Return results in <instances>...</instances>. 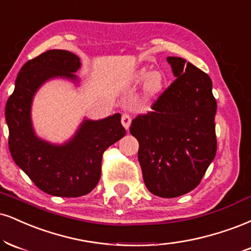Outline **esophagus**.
Returning <instances> with one entry per match:
<instances>
[{"label": "esophagus", "instance_id": "esophagus-1", "mask_svg": "<svg viewBox=\"0 0 251 251\" xmlns=\"http://www.w3.org/2000/svg\"><path fill=\"white\" fill-rule=\"evenodd\" d=\"M131 122H132V119H131V117H129V114L124 113L122 116V124H123L124 127H125L126 129H128L129 125H131Z\"/></svg>", "mask_w": 251, "mask_h": 251}]
</instances>
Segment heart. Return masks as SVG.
Masks as SVG:
<instances>
[{
	"mask_svg": "<svg viewBox=\"0 0 251 251\" xmlns=\"http://www.w3.org/2000/svg\"><path fill=\"white\" fill-rule=\"evenodd\" d=\"M133 78L137 83L146 79L144 85V98L146 100L155 99L165 86V76L160 71H153L150 74V70L144 68L135 72Z\"/></svg>",
	"mask_w": 251,
	"mask_h": 251,
	"instance_id": "heart-1",
	"label": "heart"
}]
</instances>
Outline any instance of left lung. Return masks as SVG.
Here are the masks:
<instances>
[{
  "instance_id": "1",
  "label": "left lung",
  "mask_w": 251,
  "mask_h": 251,
  "mask_svg": "<svg viewBox=\"0 0 251 251\" xmlns=\"http://www.w3.org/2000/svg\"><path fill=\"white\" fill-rule=\"evenodd\" d=\"M175 80L132 120L139 141L138 160L147 189L160 198H176L201 182L216 154V99L212 79L192 63L167 57Z\"/></svg>"
}]
</instances>
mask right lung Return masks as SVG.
I'll return each instance as SVG.
<instances>
[{
  "label": "right lung",
  "instance_id": "right-lung-1",
  "mask_svg": "<svg viewBox=\"0 0 251 251\" xmlns=\"http://www.w3.org/2000/svg\"><path fill=\"white\" fill-rule=\"evenodd\" d=\"M79 57L66 50H49L28 60L17 75L13 95L5 105L9 151L15 164L41 191L62 198H78L97 186L102 153L126 134L122 116L81 123L64 145H52L35 134L31 102L44 81L55 77L77 80Z\"/></svg>",
  "mask_w": 251,
  "mask_h": 251
}]
</instances>
